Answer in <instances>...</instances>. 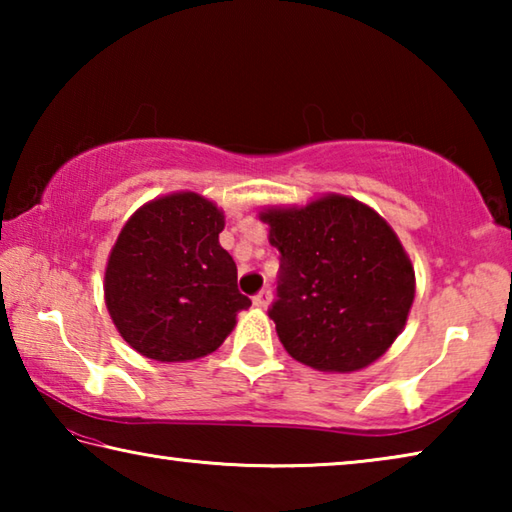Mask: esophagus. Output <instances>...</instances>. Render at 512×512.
<instances>
[{"mask_svg":"<svg viewBox=\"0 0 512 512\" xmlns=\"http://www.w3.org/2000/svg\"><path fill=\"white\" fill-rule=\"evenodd\" d=\"M271 300H273V291H271V289H262V291H259L257 296L253 298V305L259 307V309H266L268 305H271Z\"/></svg>","mask_w":512,"mask_h":512,"instance_id":"obj_1","label":"esophagus"}]
</instances>
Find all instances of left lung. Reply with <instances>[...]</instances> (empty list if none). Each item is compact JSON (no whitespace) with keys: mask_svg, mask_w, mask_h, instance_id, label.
<instances>
[{"mask_svg":"<svg viewBox=\"0 0 512 512\" xmlns=\"http://www.w3.org/2000/svg\"><path fill=\"white\" fill-rule=\"evenodd\" d=\"M280 250V284L268 316L293 359L323 372L368 368L402 334L415 271L395 230L343 194L266 207Z\"/></svg>","mask_w":512,"mask_h":512,"instance_id":"8db88e82","label":"left lung"}]
</instances>
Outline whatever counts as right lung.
I'll return each mask as SVG.
<instances>
[{"label":"right lung","instance_id":"right-lung-1","mask_svg":"<svg viewBox=\"0 0 512 512\" xmlns=\"http://www.w3.org/2000/svg\"><path fill=\"white\" fill-rule=\"evenodd\" d=\"M223 210L196 192L144 203L121 228L103 275L108 314L133 350L176 363L212 354L250 300L219 244Z\"/></svg>","mask_w":512,"mask_h":512}]
</instances>
